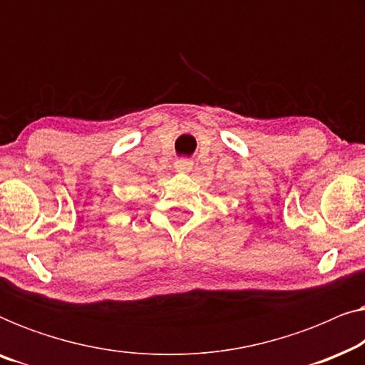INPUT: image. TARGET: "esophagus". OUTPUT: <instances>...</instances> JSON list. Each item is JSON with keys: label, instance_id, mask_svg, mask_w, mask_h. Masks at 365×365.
Masks as SVG:
<instances>
[{"label": "esophagus", "instance_id": "34e87169", "mask_svg": "<svg viewBox=\"0 0 365 365\" xmlns=\"http://www.w3.org/2000/svg\"><path fill=\"white\" fill-rule=\"evenodd\" d=\"M174 168H176L178 171L187 173V171H191L192 161H191V159H178V161L174 163Z\"/></svg>", "mask_w": 365, "mask_h": 365}]
</instances>
